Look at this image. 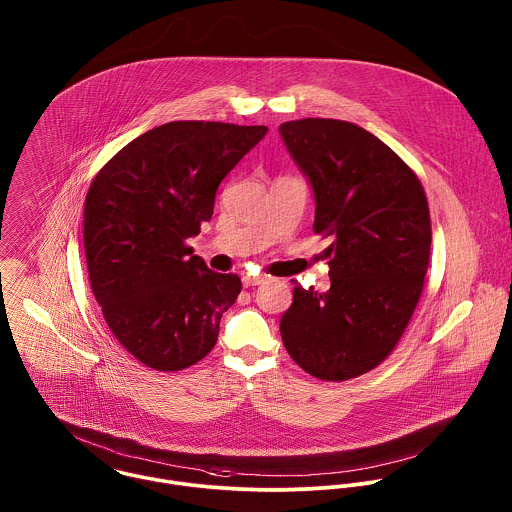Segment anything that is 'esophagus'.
Wrapping results in <instances>:
<instances>
[{"label": "esophagus", "mask_w": 512, "mask_h": 512, "mask_svg": "<svg viewBox=\"0 0 512 512\" xmlns=\"http://www.w3.org/2000/svg\"><path fill=\"white\" fill-rule=\"evenodd\" d=\"M264 282H268V276H244L242 278V284H244V288H250V286H260V284H264Z\"/></svg>", "instance_id": "esophagus-1"}]
</instances>
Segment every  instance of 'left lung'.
<instances>
[{
    "label": "left lung",
    "instance_id": "1",
    "mask_svg": "<svg viewBox=\"0 0 512 512\" xmlns=\"http://www.w3.org/2000/svg\"><path fill=\"white\" fill-rule=\"evenodd\" d=\"M315 197L317 234L331 236V288H293L280 333L293 361L321 380L380 365L424 290L432 224L416 173L365 128L305 118L280 126Z\"/></svg>",
    "mask_w": 512,
    "mask_h": 512
}]
</instances>
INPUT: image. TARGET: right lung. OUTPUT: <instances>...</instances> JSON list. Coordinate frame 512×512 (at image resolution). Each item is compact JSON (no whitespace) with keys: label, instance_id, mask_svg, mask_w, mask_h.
I'll return each mask as SVG.
<instances>
[{"label":"right lung","instance_id":"1","mask_svg":"<svg viewBox=\"0 0 512 512\" xmlns=\"http://www.w3.org/2000/svg\"><path fill=\"white\" fill-rule=\"evenodd\" d=\"M266 126L169 122L122 147L84 205L90 286L120 345L153 370H183L217 343L220 317L242 290L187 240L213 217L220 181Z\"/></svg>","mask_w":512,"mask_h":512}]
</instances>
